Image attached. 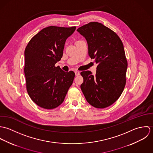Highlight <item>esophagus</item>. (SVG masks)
Returning <instances> with one entry per match:
<instances>
[{"instance_id": "obj_1", "label": "esophagus", "mask_w": 153, "mask_h": 153, "mask_svg": "<svg viewBox=\"0 0 153 153\" xmlns=\"http://www.w3.org/2000/svg\"><path fill=\"white\" fill-rule=\"evenodd\" d=\"M75 74L76 76H78V75H79L80 74V72L79 71H75Z\"/></svg>"}]
</instances>
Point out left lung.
<instances>
[{
	"label": "left lung",
	"instance_id": "8db88e82",
	"mask_svg": "<svg viewBox=\"0 0 153 153\" xmlns=\"http://www.w3.org/2000/svg\"><path fill=\"white\" fill-rule=\"evenodd\" d=\"M87 42L88 54L95 59V75L89 71L81 75V89L88 102L97 108L114 104L121 96L126 82L127 61L119 36L98 22H90L77 29Z\"/></svg>",
	"mask_w": 153,
	"mask_h": 153
}]
</instances>
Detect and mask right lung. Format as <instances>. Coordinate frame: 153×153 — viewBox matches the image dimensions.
Segmentation results:
<instances>
[{
	"label": "right lung",
	"instance_id": "right-lung-1",
	"mask_svg": "<svg viewBox=\"0 0 153 153\" xmlns=\"http://www.w3.org/2000/svg\"><path fill=\"white\" fill-rule=\"evenodd\" d=\"M76 27L51 26L29 42L25 50L24 72L26 89L32 100L45 109L55 108L64 101L75 73L55 66L61 60L66 40Z\"/></svg>",
	"mask_w": 153,
	"mask_h": 153
}]
</instances>
